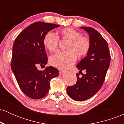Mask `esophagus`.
Masks as SVG:
<instances>
[{"label":"esophagus","instance_id":"obj_1","mask_svg":"<svg viewBox=\"0 0 124 124\" xmlns=\"http://www.w3.org/2000/svg\"><path fill=\"white\" fill-rule=\"evenodd\" d=\"M64 73H65V72H63V71L59 70V75H60V76H62V75H63Z\"/></svg>","mask_w":124,"mask_h":124}]
</instances>
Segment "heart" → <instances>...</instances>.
<instances>
[{
  "instance_id": "1",
  "label": "heart",
  "mask_w": 124,
  "mask_h": 124,
  "mask_svg": "<svg viewBox=\"0 0 124 124\" xmlns=\"http://www.w3.org/2000/svg\"><path fill=\"white\" fill-rule=\"evenodd\" d=\"M63 39H69L68 51H59L51 56L49 62L51 65L61 69L66 70L70 68L76 62L77 55L83 56L88 53L90 48L89 38L82 36V34L73 28H65L59 31ZM59 37L52 32H48L44 36V46L51 52L56 51L58 48Z\"/></svg>"
}]
</instances>
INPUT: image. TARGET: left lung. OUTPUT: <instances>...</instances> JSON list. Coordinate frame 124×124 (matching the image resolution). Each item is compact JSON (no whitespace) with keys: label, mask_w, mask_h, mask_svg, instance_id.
Masks as SVG:
<instances>
[{"label":"left lung","mask_w":124,"mask_h":124,"mask_svg":"<svg viewBox=\"0 0 124 124\" xmlns=\"http://www.w3.org/2000/svg\"><path fill=\"white\" fill-rule=\"evenodd\" d=\"M80 28L89 34L90 48L86 57L77 65L79 72L76 74V84L68 86L66 91L74 100L83 101L93 97L103 86L111 56L107 42L97 31L90 27ZM83 70L86 72L85 74L82 73Z\"/></svg>","instance_id":"obj_1"}]
</instances>
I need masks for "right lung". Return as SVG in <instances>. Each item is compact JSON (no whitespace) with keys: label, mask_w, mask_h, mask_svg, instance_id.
<instances>
[{"label":"right lung","mask_w":124,"mask_h":124,"mask_svg":"<svg viewBox=\"0 0 124 124\" xmlns=\"http://www.w3.org/2000/svg\"><path fill=\"white\" fill-rule=\"evenodd\" d=\"M60 25L38 21L24 30L16 38L13 46L11 68L22 92L32 99H40L47 94L50 81L59 76V71L52 66L44 70L48 57L43 39L45 34Z\"/></svg>","instance_id":"obj_1"}]
</instances>
